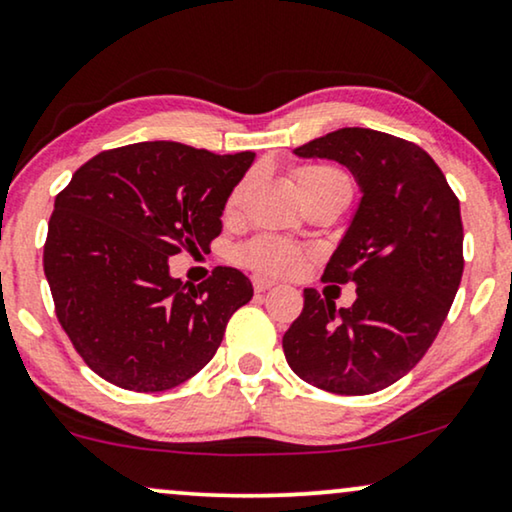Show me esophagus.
<instances>
[{
	"label": "esophagus",
	"instance_id": "1",
	"mask_svg": "<svg viewBox=\"0 0 512 512\" xmlns=\"http://www.w3.org/2000/svg\"><path fill=\"white\" fill-rule=\"evenodd\" d=\"M251 282H254V289L258 291V294H263V291L275 287V280H268V277H263V275H254V280Z\"/></svg>",
	"mask_w": 512,
	"mask_h": 512
}]
</instances>
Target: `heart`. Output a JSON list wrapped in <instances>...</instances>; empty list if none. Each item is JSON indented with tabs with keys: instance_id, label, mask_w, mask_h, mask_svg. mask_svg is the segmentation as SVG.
Here are the masks:
<instances>
[{
	"instance_id": "1",
	"label": "heart",
	"mask_w": 512,
	"mask_h": 512,
	"mask_svg": "<svg viewBox=\"0 0 512 512\" xmlns=\"http://www.w3.org/2000/svg\"><path fill=\"white\" fill-rule=\"evenodd\" d=\"M338 176L343 174H338V171L329 167H303L296 171L298 192L320 181H327V178ZM247 188L249 176L242 178V181L230 190L228 199H225V211H228V214L240 209ZM235 256L242 265H247V268L256 272H263V275H291V272H296L305 261V251L298 247V244L282 240V237L275 235H258L254 240L244 242L242 247H237Z\"/></svg>"
}]
</instances>
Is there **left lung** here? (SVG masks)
<instances>
[{"instance_id": "1", "label": "left lung", "mask_w": 512, "mask_h": 512, "mask_svg": "<svg viewBox=\"0 0 512 512\" xmlns=\"http://www.w3.org/2000/svg\"><path fill=\"white\" fill-rule=\"evenodd\" d=\"M343 164L362 199L322 280L355 284L336 308L315 289L282 338L296 376L336 395H371L416 367L435 341L463 275L459 199L418 145L345 126L294 150Z\"/></svg>"}]
</instances>
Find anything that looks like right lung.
<instances>
[{"instance_id": "right-lung-1", "label": "right lung", "mask_w": 512, "mask_h": 512, "mask_svg": "<svg viewBox=\"0 0 512 512\" xmlns=\"http://www.w3.org/2000/svg\"><path fill=\"white\" fill-rule=\"evenodd\" d=\"M254 157L134 143L89 159L58 192L44 275L58 322L105 381L159 393L216 355L254 287L223 265L197 287L183 284L171 277L169 256L209 249L223 230L225 199Z\"/></svg>"}]
</instances>
